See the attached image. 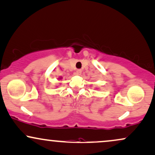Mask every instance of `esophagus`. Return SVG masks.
Returning a JSON list of instances; mask_svg holds the SVG:
<instances>
[{
    "instance_id": "34e87169",
    "label": "esophagus",
    "mask_w": 155,
    "mask_h": 155,
    "mask_svg": "<svg viewBox=\"0 0 155 155\" xmlns=\"http://www.w3.org/2000/svg\"><path fill=\"white\" fill-rule=\"evenodd\" d=\"M76 75H81V69H78V70H76Z\"/></svg>"
}]
</instances>
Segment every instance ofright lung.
Here are the masks:
<instances>
[{"label": "right lung", "instance_id": "1", "mask_svg": "<svg viewBox=\"0 0 155 155\" xmlns=\"http://www.w3.org/2000/svg\"><path fill=\"white\" fill-rule=\"evenodd\" d=\"M59 79H61V78H59Z\"/></svg>", "mask_w": 155, "mask_h": 155}]
</instances>
